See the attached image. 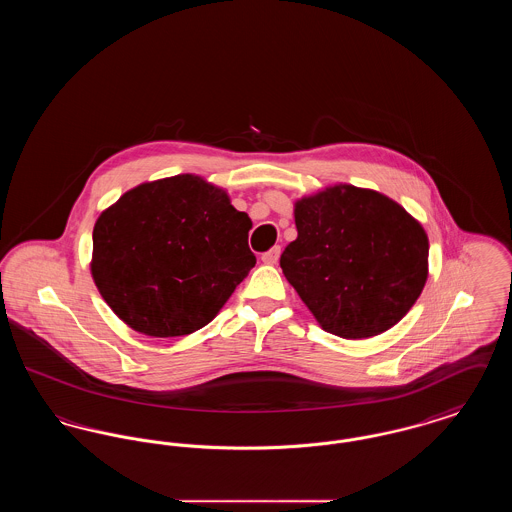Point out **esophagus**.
I'll use <instances>...</instances> for the list:
<instances>
[{"instance_id": "1", "label": "esophagus", "mask_w": 512, "mask_h": 512, "mask_svg": "<svg viewBox=\"0 0 512 512\" xmlns=\"http://www.w3.org/2000/svg\"><path fill=\"white\" fill-rule=\"evenodd\" d=\"M263 263L267 265H276L278 259H280V245H274L272 249H268L267 253H263Z\"/></svg>"}]
</instances>
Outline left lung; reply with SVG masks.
I'll return each instance as SVG.
<instances>
[{"label": "left lung", "mask_w": 512, "mask_h": 512, "mask_svg": "<svg viewBox=\"0 0 512 512\" xmlns=\"http://www.w3.org/2000/svg\"><path fill=\"white\" fill-rule=\"evenodd\" d=\"M293 215L280 267L326 332L372 338L409 313L428 278V236L399 203L340 184L299 199Z\"/></svg>", "instance_id": "1"}]
</instances>
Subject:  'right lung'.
Masks as SVG:
<instances>
[{"mask_svg": "<svg viewBox=\"0 0 512 512\" xmlns=\"http://www.w3.org/2000/svg\"><path fill=\"white\" fill-rule=\"evenodd\" d=\"M249 217L194 174L140 184L99 215L92 276L136 332L186 336L209 324L255 267Z\"/></svg>", "mask_w": 512, "mask_h": 512, "instance_id": "add662e5", "label": "right lung"}]
</instances>
